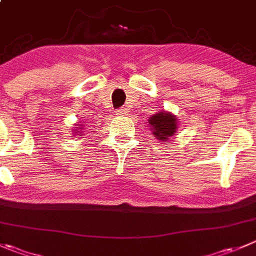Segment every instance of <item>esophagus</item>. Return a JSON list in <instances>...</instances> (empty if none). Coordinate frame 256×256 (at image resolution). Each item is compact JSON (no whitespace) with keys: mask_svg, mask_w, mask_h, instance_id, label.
<instances>
[{"mask_svg":"<svg viewBox=\"0 0 256 256\" xmlns=\"http://www.w3.org/2000/svg\"><path fill=\"white\" fill-rule=\"evenodd\" d=\"M126 112H128V111H126V108H118V112H116V115H118V116H124V115H126Z\"/></svg>","mask_w":256,"mask_h":256,"instance_id":"1","label":"esophagus"}]
</instances>
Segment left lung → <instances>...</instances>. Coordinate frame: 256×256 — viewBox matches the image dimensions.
Segmentation results:
<instances>
[{
	"mask_svg": "<svg viewBox=\"0 0 256 256\" xmlns=\"http://www.w3.org/2000/svg\"><path fill=\"white\" fill-rule=\"evenodd\" d=\"M148 122H150L151 130H152V134L156 136V138L164 141V142H166L168 138H171L175 134L176 120L175 116L171 115V114L158 112L151 116Z\"/></svg>",
	"mask_w": 256,
	"mask_h": 256,
	"instance_id": "obj_1",
	"label": "left lung"
}]
</instances>
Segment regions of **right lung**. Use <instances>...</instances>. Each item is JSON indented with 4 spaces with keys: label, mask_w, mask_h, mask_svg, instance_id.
Returning <instances> with one entry per match:
<instances>
[{
    "label": "right lung",
    "mask_w": 256,
    "mask_h": 256,
    "mask_svg": "<svg viewBox=\"0 0 256 256\" xmlns=\"http://www.w3.org/2000/svg\"><path fill=\"white\" fill-rule=\"evenodd\" d=\"M80 135H81V134H80Z\"/></svg>",
    "instance_id": "obj_1"
}]
</instances>
